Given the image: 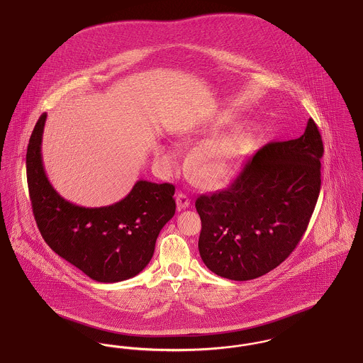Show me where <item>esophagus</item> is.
I'll return each mask as SVG.
<instances>
[{
	"mask_svg": "<svg viewBox=\"0 0 363 363\" xmlns=\"http://www.w3.org/2000/svg\"><path fill=\"white\" fill-rule=\"evenodd\" d=\"M175 201H177L178 209H185L190 206V199L185 193H177Z\"/></svg>",
	"mask_w": 363,
	"mask_h": 363,
	"instance_id": "1",
	"label": "esophagus"
}]
</instances>
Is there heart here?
I'll use <instances>...</instances> for the list:
<instances>
[{
	"mask_svg": "<svg viewBox=\"0 0 363 363\" xmlns=\"http://www.w3.org/2000/svg\"><path fill=\"white\" fill-rule=\"evenodd\" d=\"M231 125V117L220 114L200 129L199 136L204 138L206 143L197 145L188 159V170L197 184L208 188L222 185L233 177L242 157L247 154L252 138L245 132L238 130L214 140ZM155 157L163 169H172L177 154L167 147L157 145Z\"/></svg>",
	"mask_w": 363,
	"mask_h": 363,
	"instance_id": "obj_1",
	"label": "heart"
}]
</instances>
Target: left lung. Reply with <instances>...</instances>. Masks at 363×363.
I'll return each mask as SVG.
<instances>
[{"label": "left lung", "mask_w": 363, "mask_h": 363, "mask_svg": "<svg viewBox=\"0 0 363 363\" xmlns=\"http://www.w3.org/2000/svg\"><path fill=\"white\" fill-rule=\"evenodd\" d=\"M324 145L315 122L249 157L233 184L201 194L199 252L218 277L250 280L287 259L305 234L321 186Z\"/></svg>", "instance_id": "8db88e82"}]
</instances>
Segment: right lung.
I'll use <instances>...</instances> for the list:
<instances>
[{
  "label": "right lung",
  "mask_w": 363,
  "mask_h": 363,
  "mask_svg": "<svg viewBox=\"0 0 363 363\" xmlns=\"http://www.w3.org/2000/svg\"><path fill=\"white\" fill-rule=\"evenodd\" d=\"M46 113L27 148V182L38 228L60 257L101 283L136 277L152 259L156 238L175 213V188L140 179L121 201L86 208L62 199L42 162Z\"/></svg>",
  "instance_id": "1"
}]
</instances>
